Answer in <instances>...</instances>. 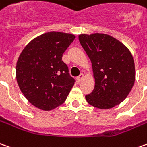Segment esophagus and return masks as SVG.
<instances>
[{"mask_svg":"<svg viewBox=\"0 0 147 147\" xmlns=\"http://www.w3.org/2000/svg\"><path fill=\"white\" fill-rule=\"evenodd\" d=\"M84 73H80V75L79 76L77 77V80L79 81V82H80L83 79H84Z\"/></svg>","mask_w":147,"mask_h":147,"instance_id":"esophagus-1","label":"esophagus"}]
</instances>
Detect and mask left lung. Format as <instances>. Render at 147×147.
Instances as JSON below:
<instances>
[{"label":"left lung","instance_id":"1","mask_svg":"<svg viewBox=\"0 0 147 147\" xmlns=\"http://www.w3.org/2000/svg\"><path fill=\"white\" fill-rule=\"evenodd\" d=\"M79 40L92 63L95 88L85 96L93 107L107 109L119 104L133 87L135 71L127 47L111 36L80 35Z\"/></svg>","mask_w":147,"mask_h":147}]
</instances>
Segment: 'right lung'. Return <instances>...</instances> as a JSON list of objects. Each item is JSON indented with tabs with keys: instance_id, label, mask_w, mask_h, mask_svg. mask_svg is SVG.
Returning a JSON list of instances; mask_svg holds the SVG:
<instances>
[{
	"instance_id": "1",
	"label": "right lung",
	"mask_w": 147,
	"mask_h": 147,
	"mask_svg": "<svg viewBox=\"0 0 147 147\" xmlns=\"http://www.w3.org/2000/svg\"><path fill=\"white\" fill-rule=\"evenodd\" d=\"M74 40V35L50 32L32 40L20 53L16 80L35 107L50 111L66 100L76 80L62 56Z\"/></svg>"
}]
</instances>
